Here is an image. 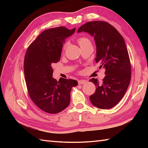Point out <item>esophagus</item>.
Here are the masks:
<instances>
[{"instance_id":"1","label":"esophagus","mask_w":148,"mask_h":148,"mask_svg":"<svg viewBox=\"0 0 148 148\" xmlns=\"http://www.w3.org/2000/svg\"><path fill=\"white\" fill-rule=\"evenodd\" d=\"M77 82H78V84H83L86 83V81L84 80V79H79V80L77 81Z\"/></svg>"}]
</instances>
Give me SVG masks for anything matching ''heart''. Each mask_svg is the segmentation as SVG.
<instances>
[{
  "mask_svg": "<svg viewBox=\"0 0 148 148\" xmlns=\"http://www.w3.org/2000/svg\"><path fill=\"white\" fill-rule=\"evenodd\" d=\"M77 42L81 47L88 45L91 44L90 40L86 37H79L77 39ZM66 46H67V43H65L64 45V50L65 49Z\"/></svg>",
  "mask_w": 148,
  "mask_h": 148,
  "instance_id": "1",
  "label": "heart"
}]
</instances>
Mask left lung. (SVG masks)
<instances>
[{"label": "left lung", "instance_id": "8db88e82", "mask_svg": "<svg viewBox=\"0 0 148 148\" xmlns=\"http://www.w3.org/2000/svg\"><path fill=\"white\" fill-rule=\"evenodd\" d=\"M86 32L94 37L97 46L96 62L105 68L101 83L92 78L95 92L90 97L92 104L100 109H110L120 101L131 79V64L123 37L115 28L103 21H89L77 32Z\"/></svg>", "mask_w": 148, "mask_h": 148}]
</instances>
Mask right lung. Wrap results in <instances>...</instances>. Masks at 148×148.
I'll use <instances>...</instances> for the list:
<instances>
[{"label": "right lung", "instance_id": "obj_1", "mask_svg": "<svg viewBox=\"0 0 148 148\" xmlns=\"http://www.w3.org/2000/svg\"><path fill=\"white\" fill-rule=\"evenodd\" d=\"M76 28L47 29L28 47L24 59V74L30 99L39 109L50 114L64 110L70 103L71 92L76 80L53 77L52 65L60 61L63 44Z\"/></svg>", "mask_w": 148, "mask_h": 148}]
</instances>
